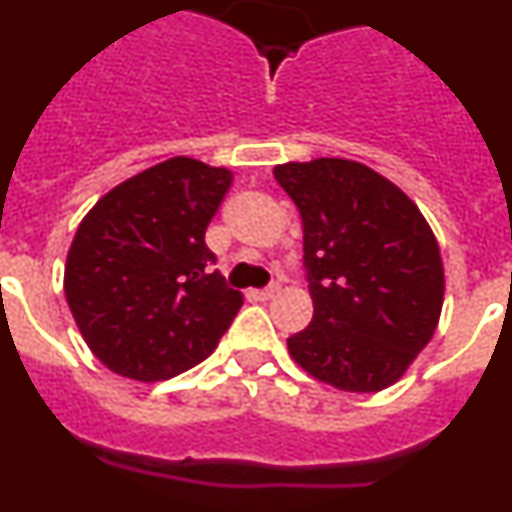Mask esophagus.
I'll return each mask as SVG.
<instances>
[{
	"instance_id": "esophagus-1",
	"label": "esophagus",
	"mask_w": 512,
	"mask_h": 512,
	"mask_svg": "<svg viewBox=\"0 0 512 512\" xmlns=\"http://www.w3.org/2000/svg\"><path fill=\"white\" fill-rule=\"evenodd\" d=\"M280 289H282L280 282H272V285L257 289L255 294H257V297H260V299H272V297H275V294H280Z\"/></svg>"
}]
</instances>
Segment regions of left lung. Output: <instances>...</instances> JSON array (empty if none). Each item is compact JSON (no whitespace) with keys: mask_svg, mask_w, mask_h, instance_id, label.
I'll list each match as a JSON object with an SVG mask.
<instances>
[{"mask_svg":"<svg viewBox=\"0 0 512 512\" xmlns=\"http://www.w3.org/2000/svg\"><path fill=\"white\" fill-rule=\"evenodd\" d=\"M304 227L314 317L287 339L304 371L342 391L399 381L443 304L438 242L404 190L366 165L317 158L275 168Z\"/></svg>","mask_w":512,"mask_h":512,"instance_id":"8db88e82","label":"left lung"}]
</instances>
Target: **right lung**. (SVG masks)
Segmentation results:
<instances>
[{"label": "right lung", "instance_id": "obj_1", "mask_svg": "<svg viewBox=\"0 0 512 512\" xmlns=\"http://www.w3.org/2000/svg\"><path fill=\"white\" fill-rule=\"evenodd\" d=\"M232 173L170 158L103 195L66 257L64 292L86 344L116 374L163 381L200 364L242 307L205 245Z\"/></svg>", "mask_w": 512, "mask_h": 512}]
</instances>
